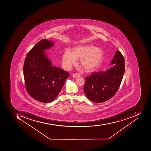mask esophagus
I'll list each match as a JSON object with an SVG mask.
<instances>
[{"label": "esophagus", "mask_w": 151, "mask_h": 151, "mask_svg": "<svg viewBox=\"0 0 151 151\" xmlns=\"http://www.w3.org/2000/svg\"><path fill=\"white\" fill-rule=\"evenodd\" d=\"M80 74H78V73H74V74H73L72 75V77L73 78H77V77H80Z\"/></svg>", "instance_id": "34e87169"}]
</instances>
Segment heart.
I'll return each mask as SVG.
<instances>
[{
  "label": "heart",
  "instance_id": "b5f03b06",
  "mask_svg": "<svg viewBox=\"0 0 151 151\" xmlns=\"http://www.w3.org/2000/svg\"><path fill=\"white\" fill-rule=\"evenodd\" d=\"M104 57L101 49L90 45H79L74 47L73 51L67 50L62 57V64L66 70H69L76 64L77 59H80V63L85 70H96L102 63Z\"/></svg>",
  "mask_w": 151,
  "mask_h": 151
}]
</instances>
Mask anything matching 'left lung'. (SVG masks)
Instances as JSON below:
<instances>
[{
	"label": "left lung",
	"instance_id": "obj_1",
	"mask_svg": "<svg viewBox=\"0 0 151 151\" xmlns=\"http://www.w3.org/2000/svg\"><path fill=\"white\" fill-rule=\"evenodd\" d=\"M112 67L104 71L93 73L85 78L83 87L88 99L95 103L109 100L118 91L123 79L125 61L122 54L116 50L110 65Z\"/></svg>",
	"mask_w": 151,
	"mask_h": 151
}]
</instances>
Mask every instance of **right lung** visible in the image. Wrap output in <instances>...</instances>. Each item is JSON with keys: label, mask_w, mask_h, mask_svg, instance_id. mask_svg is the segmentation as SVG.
Listing matches in <instances>:
<instances>
[{"label": "right lung", "mask_w": 151, "mask_h": 151, "mask_svg": "<svg viewBox=\"0 0 151 151\" xmlns=\"http://www.w3.org/2000/svg\"><path fill=\"white\" fill-rule=\"evenodd\" d=\"M55 45L52 41L41 40L29 51L24 61L23 74L28 94L44 103L54 101L69 76L68 72L53 66L45 51Z\"/></svg>", "instance_id": "right-lung-1"}]
</instances>
